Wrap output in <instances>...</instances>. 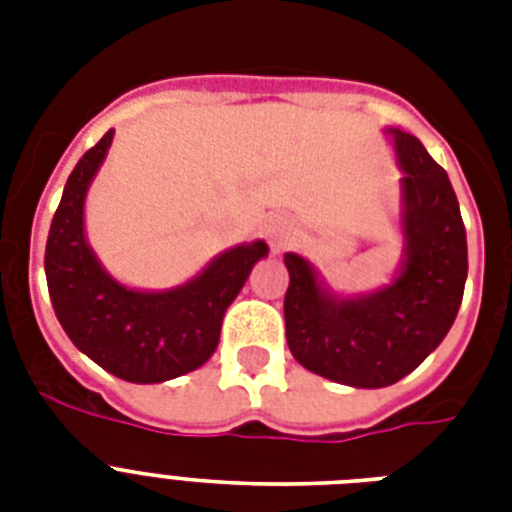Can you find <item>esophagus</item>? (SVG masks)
<instances>
[{
    "label": "esophagus",
    "instance_id": "1",
    "mask_svg": "<svg viewBox=\"0 0 512 512\" xmlns=\"http://www.w3.org/2000/svg\"><path fill=\"white\" fill-rule=\"evenodd\" d=\"M265 236H268V241H271L276 249L287 247L289 241H292V236H295V225H292L289 217L273 215L271 220H268V225H265Z\"/></svg>",
    "mask_w": 512,
    "mask_h": 512
}]
</instances>
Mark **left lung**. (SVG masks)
Returning a JSON list of instances; mask_svg holds the SVG:
<instances>
[{"mask_svg":"<svg viewBox=\"0 0 512 512\" xmlns=\"http://www.w3.org/2000/svg\"><path fill=\"white\" fill-rule=\"evenodd\" d=\"M401 177L404 263L372 295L337 297L300 255L287 252V345L311 372L350 388H385L441 345L460 311L468 239L460 204L420 140L390 127Z\"/></svg>","mask_w":512,"mask_h":512,"instance_id":"left-lung-1","label":"left lung"}]
</instances>
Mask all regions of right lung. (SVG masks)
Masks as SVG:
<instances>
[{
    "instance_id": "obj_1",
    "label": "right lung",
    "mask_w": 512,
    "mask_h": 512,
    "mask_svg": "<svg viewBox=\"0 0 512 512\" xmlns=\"http://www.w3.org/2000/svg\"><path fill=\"white\" fill-rule=\"evenodd\" d=\"M114 132L108 130L68 175L52 217L44 273L60 327L76 348L127 382H164L199 369L220 342L228 305L252 265L268 255L252 241L217 255L196 279L164 292L122 287L103 271L84 239V196L103 164Z\"/></svg>"
}]
</instances>
